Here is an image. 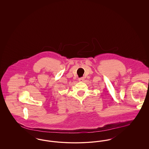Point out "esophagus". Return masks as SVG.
Masks as SVG:
<instances>
[{"mask_svg": "<svg viewBox=\"0 0 149 149\" xmlns=\"http://www.w3.org/2000/svg\"><path fill=\"white\" fill-rule=\"evenodd\" d=\"M84 80V77H82V78H79V81H80V82H82Z\"/></svg>", "mask_w": 149, "mask_h": 149, "instance_id": "esophagus-1", "label": "esophagus"}]
</instances>
